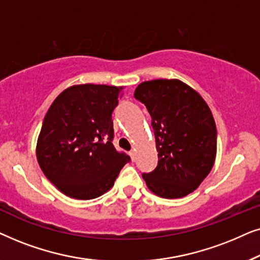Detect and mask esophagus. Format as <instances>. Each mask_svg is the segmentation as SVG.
Listing matches in <instances>:
<instances>
[{"label":"esophagus","instance_id":"34e87169","mask_svg":"<svg viewBox=\"0 0 260 260\" xmlns=\"http://www.w3.org/2000/svg\"><path fill=\"white\" fill-rule=\"evenodd\" d=\"M129 155H130L131 159H133V161H134V159H135V151H134V150H131V151L129 152Z\"/></svg>","mask_w":260,"mask_h":260}]
</instances>
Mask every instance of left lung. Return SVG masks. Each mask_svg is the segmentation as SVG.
Listing matches in <instances>:
<instances>
[{
	"label": "left lung",
	"mask_w": 260,
	"mask_h": 260,
	"mask_svg": "<svg viewBox=\"0 0 260 260\" xmlns=\"http://www.w3.org/2000/svg\"><path fill=\"white\" fill-rule=\"evenodd\" d=\"M135 97L150 113L158 151L156 169L142 175L147 187L163 199L193 193L216 156V127L207 103L179 79L143 81Z\"/></svg>",
	"instance_id": "left-lung-1"
}]
</instances>
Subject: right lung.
<instances>
[{"mask_svg":"<svg viewBox=\"0 0 260 260\" xmlns=\"http://www.w3.org/2000/svg\"><path fill=\"white\" fill-rule=\"evenodd\" d=\"M124 86L67 87L46 113L37 143L45 176L67 197L91 200L110 190L130 157L112 144V111Z\"/></svg>","mask_w":260,"mask_h":260,"instance_id":"obj_1","label":"right lung"}]
</instances>
